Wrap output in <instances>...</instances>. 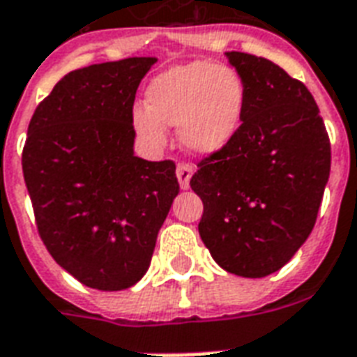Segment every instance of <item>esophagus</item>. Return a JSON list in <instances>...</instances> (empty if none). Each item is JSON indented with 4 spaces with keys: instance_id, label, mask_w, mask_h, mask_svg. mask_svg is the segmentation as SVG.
<instances>
[{
    "instance_id": "esophagus-1",
    "label": "esophagus",
    "mask_w": 357,
    "mask_h": 357,
    "mask_svg": "<svg viewBox=\"0 0 357 357\" xmlns=\"http://www.w3.org/2000/svg\"><path fill=\"white\" fill-rule=\"evenodd\" d=\"M178 181H179V187L181 189H189V181H191V176H192V166L191 165H178Z\"/></svg>"
}]
</instances>
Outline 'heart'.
Segmentation results:
<instances>
[{
	"label": "heart",
	"instance_id": "obj_1",
	"mask_svg": "<svg viewBox=\"0 0 357 357\" xmlns=\"http://www.w3.org/2000/svg\"><path fill=\"white\" fill-rule=\"evenodd\" d=\"M147 105L132 109V125L151 145L166 144V126L178 128L179 144L191 155L223 151L238 134L245 86L231 68L212 62L176 66L153 79Z\"/></svg>",
	"mask_w": 357,
	"mask_h": 357
}]
</instances>
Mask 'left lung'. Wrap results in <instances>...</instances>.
<instances>
[{
    "mask_svg": "<svg viewBox=\"0 0 357 357\" xmlns=\"http://www.w3.org/2000/svg\"><path fill=\"white\" fill-rule=\"evenodd\" d=\"M245 86L238 134L204 158L191 189L204 204L200 238L227 273H276L314 229L331 145L312 94L271 60L225 52Z\"/></svg>",
    "mask_w": 357,
    "mask_h": 357,
    "instance_id": "obj_1",
    "label": "left lung"
}]
</instances>
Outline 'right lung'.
Returning a JSON list of instances; mask_svg holds the SVG:
<instances>
[{"instance_id":"add662e5","label":"right lung","mask_w":357,"mask_h":357,"mask_svg":"<svg viewBox=\"0 0 357 357\" xmlns=\"http://www.w3.org/2000/svg\"><path fill=\"white\" fill-rule=\"evenodd\" d=\"M155 62L134 56L70 71L28 126L22 172L39 236L58 265L100 291L144 278L179 192L172 160L134 155V98Z\"/></svg>"}]
</instances>
